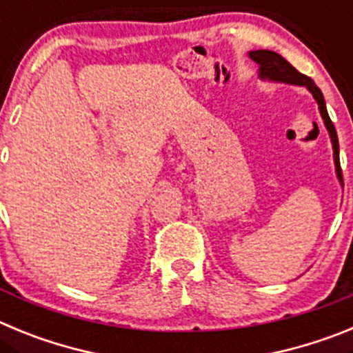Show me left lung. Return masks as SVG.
Listing matches in <instances>:
<instances>
[{
    "mask_svg": "<svg viewBox=\"0 0 353 353\" xmlns=\"http://www.w3.org/2000/svg\"><path fill=\"white\" fill-rule=\"evenodd\" d=\"M249 58L258 63V76L263 81H272V83H285V84H295V86H305L310 90L313 99L316 101L320 114L323 118L325 129L330 136V143H332V150H334V164H336V174H338L339 183L343 185V174L341 166H339V143H338V134H336L334 123L330 121L329 113L325 108V99L323 93L320 92L314 81L311 77L304 76L295 67L288 63L281 54H277L274 51H267V49H260V51H251Z\"/></svg>",
    "mask_w": 353,
    "mask_h": 353,
    "instance_id": "left-lung-1",
    "label": "left lung"
}]
</instances>
